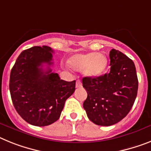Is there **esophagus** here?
<instances>
[{
	"instance_id": "esophagus-1",
	"label": "esophagus",
	"mask_w": 151,
	"mask_h": 151,
	"mask_svg": "<svg viewBox=\"0 0 151 151\" xmlns=\"http://www.w3.org/2000/svg\"><path fill=\"white\" fill-rule=\"evenodd\" d=\"M76 88H80V87H82V82H81L80 80L76 81Z\"/></svg>"
}]
</instances>
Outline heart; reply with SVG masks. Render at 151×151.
<instances>
[{
    "label": "heart",
    "mask_w": 151,
    "mask_h": 151,
    "mask_svg": "<svg viewBox=\"0 0 151 151\" xmlns=\"http://www.w3.org/2000/svg\"><path fill=\"white\" fill-rule=\"evenodd\" d=\"M67 63L73 70H83L86 76L96 78L104 73L109 61L105 54L88 52L76 54L69 58Z\"/></svg>",
    "instance_id": "obj_1"
}]
</instances>
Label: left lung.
<instances>
[{
	"mask_svg": "<svg viewBox=\"0 0 151 151\" xmlns=\"http://www.w3.org/2000/svg\"><path fill=\"white\" fill-rule=\"evenodd\" d=\"M109 73L96 78L84 77L82 85L88 96L83 103L88 118L97 125L110 126L126 117L138 89L134 63L114 49L110 51Z\"/></svg>",
	"mask_w": 151,
	"mask_h": 151,
	"instance_id": "left-lung-1",
	"label": "left lung"
}]
</instances>
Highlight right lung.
Instances as JSON below:
<instances>
[{"instance_id": "add662e5", "label": "right lung", "mask_w": 151, "mask_h": 151, "mask_svg": "<svg viewBox=\"0 0 151 151\" xmlns=\"http://www.w3.org/2000/svg\"><path fill=\"white\" fill-rule=\"evenodd\" d=\"M52 52L47 46L24 50L11 69L9 88L13 104L32 125L43 127L56 122L65 101L76 89V81L60 79L52 72Z\"/></svg>"}]
</instances>
